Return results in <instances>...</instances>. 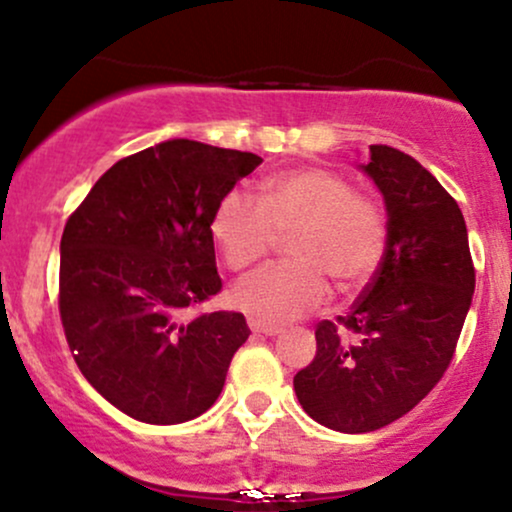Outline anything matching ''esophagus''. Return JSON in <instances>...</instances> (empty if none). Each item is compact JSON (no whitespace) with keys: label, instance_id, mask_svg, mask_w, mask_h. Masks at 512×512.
<instances>
[{"label":"esophagus","instance_id":"obj_1","mask_svg":"<svg viewBox=\"0 0 512 512\" xmlns=\"http://www.w3.org/2000/svg\"><path fill=\"white\" fill-rule=\"evenodd\" d=\"M248 325H250L252 332H255V334H264V337H274V334L281 332L279 325H267V322L255 320V317H250Z\"/></svg>","mask_w":512,"mask_h":512}]
</instances>
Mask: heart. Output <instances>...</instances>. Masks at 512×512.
<instances>
[{"label": "heart", "instance_id": "b5f03b06", "mask_svg": "<svg viewBox=\"0 0 512 512\" xmlns=\"http://www.w3.org/2000/svg\"><path fill=\"white\" fill-rule=\"evenodd\" d=\"M211 233L231 269H245L291 236L293 262L269 264L233 286L231 298L245 313L284 322L308 313L330 293L361 284L385 250V216L358 197L354 185L325 168H298L262 182V195L231 190L214 211Z\"/></svg>", "mask_w": 512, "mask_h": 512}]
</instances>
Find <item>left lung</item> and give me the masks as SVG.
Listing matches in <instances>:
<instances>
[{"label":"left lung","instance_id":"8db88e82","mask_svg":"<svg viewBox=\"0 0 512 512\" xmlns=\"http://www.w3.org/2000/svg\"><path fill=\"white\" fill-rule=\"evenodd\" d=\"M361 168L385 199L383 260L349 313L317 322L315 358L293 378L305 414L342 433L378 431L438 385L474 296L467 226L445 187L385 144Z\"/></svg>","mask_w":512,"mask_h":512}]
</instances>
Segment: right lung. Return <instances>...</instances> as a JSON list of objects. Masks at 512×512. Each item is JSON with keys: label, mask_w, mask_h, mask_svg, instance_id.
<instances>
[{"label": "right lung", "mask_w": 512, "mask_h": 512, "mask_svg": "<svg viewBox=\"0 0 512 512\" xmlns=\"http://www.w3.org/2000/svg\"><path fill=\"white\" fill-rule=\"evenodd\" d=\"M262 163L170 139L117 161L67 219L60 317L84 378L144 424L204 414L250 337L243 313L190 315L221 291L211 221Z\"/></svg>", "instance_id": "1"}]
</instances>
